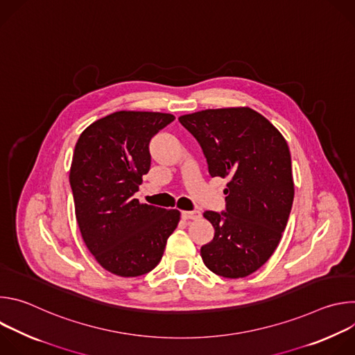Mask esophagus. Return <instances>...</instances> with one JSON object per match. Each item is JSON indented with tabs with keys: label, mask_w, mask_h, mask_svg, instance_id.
I'll list each match as a JSON object with an SVG mask.
<instances>
[{
	"label": "esophagus",
	"mask_w": 355,
	"mask_h": 355,
	"mask_svg": "<svg viewBox=\"0 0 355 355\" xmlns=\"http://www.w3.org/2000/svg\"><path fill=\"white\" fill-rule=\"evenodd\" d=\"M182 218L185 220H196L200 218V214L198 211H191V212H182Z\"/></svg>",
	"instance_id": "34e87169"
}]
</instances>
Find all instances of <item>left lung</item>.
Returning <instances> with one entry per match:
<instances>
[{
	"label": "left lung",
	"instance_id": "left-lung-1",
	"mask_svg": "<svg viewBox=\"0 0 355 355\" xmlns=\"http://www.w3.org/2000/svg\"><path fill=\"white\" fill-rule=\"evenodd\" d=\"M200 144L212 177L229 178L226 212L207 211L215 237L200 257L216 275L244 278L263 267L279 244L293 202L285 137L248 107L205 110L178 118Z\"/></svg>",
	"mask_w": 355,
	"mask_h": 355
}]
</instances>
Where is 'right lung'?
<instances>
[{
  "label": "right lung",
  "instance_id": "add662e5",
  "mask_svg": "<svg viewBox=\"0 0 355 355\" xmlns=\"http://www.w3.org/2000/svg\"><path fill=\"white\" fill-rule=\"evenodd\" d=\"M174 118L118 111L91 123L76 143L70 167L76 219L94 259L115 275L153 270L178 226L180 211L133 198L150 170V139Z\"/></svg>",
  "mask_w": 355,
  "mask_h": 355
}]
</instances>
